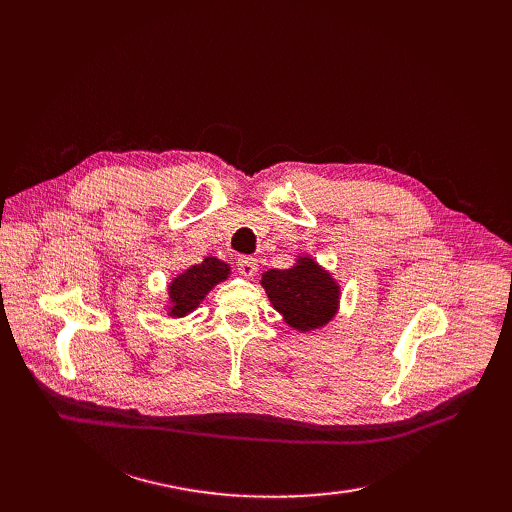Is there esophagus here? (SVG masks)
Returning a JSON list of instances; mask_svg holds the SVG:
<instances>
[{
	"instance_id": "obj_1",
	"label": "esophagus",
	"mask_w": 512,
	"mask_h": 512,
	"mask_svg": "<svg viewBox=\"0 0 512 512\" xmlns=\"http://www.w3.org/2000/svg\"><path fill=\"white\" fill-rule=\"evenodd\" d=\"M237 269L245 277H254L256 271H258V260L252 258V256H241L239 262H237Z\"/></svg>"
}]
</instances>
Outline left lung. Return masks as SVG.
<instances>
[{
    "mask_svg": "<svg viewBox=\"0 0 512 512\" xmlns=\"http://www.w3.org/2000/svg\"><path fill=\"white\" fill-rule=\"evenodd\" d=\"M260 284L277 312L299 331L322 327L337 309L339 286L309 258H301L299 265L292 269H269L262 275Z\"/></svg>",
    "mask_w": 512,
    "mask_h": 512,
    "instance_id": "obj_1",
    "label": "left lung"
}]
</instances>
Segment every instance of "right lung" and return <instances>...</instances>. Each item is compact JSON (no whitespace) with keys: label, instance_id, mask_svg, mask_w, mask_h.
<instances>
[{"label":"right lung","instance_id":"1","mask_svg":"<svg viewBox=\"0 0 512 512\" xmlns=\"http://www.w3.org/2000/svg\"><path fill=\"white\" fill-rule=\"evenodd\" d=\"M228 271L230 267L226 262L218 258H205L200 265H194L188 271H183L179 277H175L173 284L168 286V297L173 301L170 316L181 318L190 314L215 284L226 280Z\"/></svg>","mask_w":512,"mask_h":512}]
</instances>
